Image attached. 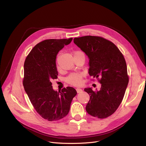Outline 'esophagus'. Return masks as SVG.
Wrapping results in <instances>:
<instances>
[{
    "mask_svg": "<svg viewBox=\"0 0 146 146\" xmlns=\"http://www.w3.org/2000/svg\"><path fill=\"white\" fill-rule=\"evenodd\" d=\"M76 91H77V92L78 93H82L83 92L82 89H81L80 88H77L76 89Z\"/></svg>",
    "mask_w": 146,
    "mask_h": 146,
    "instance_id": "1",
    "label": "esophagus"
}]
</instances>
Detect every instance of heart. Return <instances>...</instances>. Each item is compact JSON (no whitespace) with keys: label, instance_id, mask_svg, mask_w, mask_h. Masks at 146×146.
<instances>
[{"label":"heart","instance_id":"heart-1","mask_svg":"<svg viewBox=\"0 0 146 146\" xmlns=\"http://www.w3.org/2000/svg\"><path fill=\"white\" fill-rule=\"evenodd\" d=\"M80 52H76L79 53ZM82 74L78 73H74L70 74L69 76L66 78V81L70 84L72 85H80L82 83Z\"/></svg>","mask_w":146,"mask_h":146}]
</instances>
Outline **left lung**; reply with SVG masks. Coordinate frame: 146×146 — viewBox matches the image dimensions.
<instances>
[{
  "label": "left lung",
  "instance_id": "1",
  "mask_svg": "<svg viewBox=\"0 0 146 146\" xmlns=\"http://www.w3.org/2000/svg\"><path fill=\"white\" fill-rule=\"evenodd\" d=\"M73 40L89 58V75L101 78L99 90L84 89L90 96L86 111L99 119L108 117L119 108L129 83L124 57L114 43L101 37L86 36Z\"/></svg>",
  "mask_w": 146,
  "mask_h": 146
}]
</instances>
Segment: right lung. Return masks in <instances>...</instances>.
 <instances>
[{
	"label": "right lung",
	"instance_id": "1",
	"mask_svg": "<svg viewBox=\"0 0 146 146\" xmlns=\"http://www.w3.org/2000/svg\"><path fill=\"white\" fill-rule=\"evenodd\" d=\"M69 39H48L36 44L27 56L24 64V89L34 108L42 117L50 121H57L69 113L76 90L72 87L57 92L52 80L57 78L56 56Z\"/></svg>",
	"mask_w": 146,
	"mask_h": 146
}]
</instances>
